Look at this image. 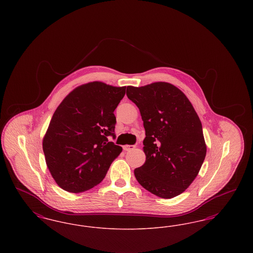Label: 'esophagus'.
<instances>
[{"mask_svg": "<svg viewBox=\"0 0 253 253\" xmlns=\"http://www.w3.org/2000/svg\"><path fill=\"white\" fill-rule=\"evenodd\" d=\"M134 148H135L134 145H124L123 146V150L126 151V152H130V151L133 150Z\"/></svg>", "mask_w": 253, "mask_h": 253, "instance_id": "34e87169", "label": "esophagus"}]
</instances>
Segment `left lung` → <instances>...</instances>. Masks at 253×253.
<instances>
[{
    "label": "left lung",
    "mask_w": 253,
    "mask_h": 253,
    "mask_svg": "<svg viewBox=\"0 0 253 253\" xmlns=\"http://www.w3.org/2000/svg\"><path fill=\"white\" fill-rule=\"evenodd\" d=\"M127 96L143 121L145 163L134 169L138 183L161 198L179 195L197 176L207 146L193 104L176 86L158 82L127 86Z\"/></svg>",
    "instance_id": "1"
}]
</instances>
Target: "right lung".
<instances>
[{"mask_svg": "<svg viewBox=\"0 0 253 253\" xmlns=\"http://www.w3.org/2000/svg\"><path fill=\"white\" fill-rule=\"evenodd\" d=\"M126 86L101 82L78 86L56 109L42 139L49 171L60 188L82 193L99 184L122 151L115 136V109Z\"/></svg>", "mask_w": 253, "mask_h": 253, "instance_id": "add662e5", "label": "right lung"}]
</instances>
